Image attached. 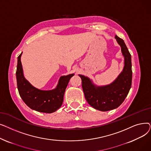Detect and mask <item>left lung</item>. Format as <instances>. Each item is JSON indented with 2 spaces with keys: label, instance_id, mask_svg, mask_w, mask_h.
<instances>
[{
  "label": "left lung",
  "instance_id": "obj_1",
  "mask_svg": "<svg viewBox=\"0 0 151 151\" xmlns=\"http://www.w3.org/2000/svg\"><path fill=\"white\" fill-rule=\"evenodd\" d=\"M115 38L121 46L124 57L123 70L116 80L108 85L97 86L88 77L79 75L82 80L86 100L92 107L101 111H107L119 106L127 96L132 86L131 54L123 40L117 35Z\"/></svg>",
  "mask_w": 151,
  "mask_h": 151
}]
</instances>
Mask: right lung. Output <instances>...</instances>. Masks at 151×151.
<instances>
[{
    "label": "right lung",
    "instance_id": "right-lung-1",
    "mask_svg": "<svg viewBox=\"0 0 151 151\" xmlns=\"http://www.w3.org/2000/svg\"><path fill=\"white\" fill-rule=\"evenodd\" d=\"M21 54L18 57L16 72L18 89L24 102L31 109L38 112L52 113L62 105L63 96L68 83L74 74L62 76L54 89L42 91L35 88L24 76L21 62Z\"/></svg>",
    "mask_w": 151,
    "mask_h": 151
}]
</instances>
